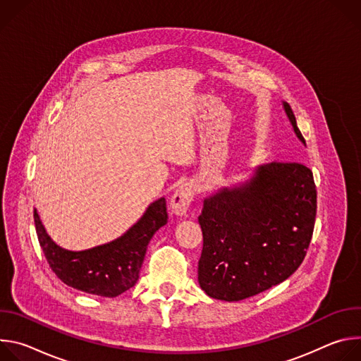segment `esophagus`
I'll use <instances>...</instances> for the list:
<instances>
[{"label":"esophagus","mask_w":361,"mask_h":361,"mask_svg":"<svg viewBox=\"0 0 361 361\" xmlns=\"http://www.w3.org/2000/svg\"><path fill=\"white\" fill-rule=\"evenodd\" d=\"M194 195H195V191L192 184L187 183L178 187L171 198V212L177 216H184L190 209Z\"/></svg>","instance_id":"1"}]
</instances>
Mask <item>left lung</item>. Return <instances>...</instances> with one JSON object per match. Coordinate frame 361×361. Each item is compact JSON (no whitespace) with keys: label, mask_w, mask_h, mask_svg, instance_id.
I'll return each instance as SVG.
<instances>
[{"label":"left lung","mask_w":361,"mask_h":361,"mask_svg":"<svg viewBox=\"0 0 361 361\" xmlns=\"http://www.w3.org/2000/svg\"><path fill=\"white\" fill-rule=\"evenodd\" d=\"M297 137L294 113L284 102ZM317 213L313 171L274 161L235 188L204 201L198 283L210 297L240 301L288 279L302 263Z\"/></svg>","instance_id":"1"}]
</instances>
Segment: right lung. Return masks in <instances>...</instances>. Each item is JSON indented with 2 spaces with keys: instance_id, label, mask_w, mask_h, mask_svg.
Here are the masks:
<instances>
[{
  "instance_id": "obj_1",
  "label": "right lung",
  "mask_w": 361,
  "mask_h": 361,
  "mask_svg": "<svg viewBox=\"0 0 361 361\" xmlns=\"http://www.w3.org/2000/svg\"><path fill=\"white\" fill-rule=\"evenodd\" d=\"M167 219L166 200L160 198L152 202L141 220L118 240L75 252L59 247L49 238L37 210H34L38 241L51 270L73 288L110 298L120 295L137 283L147 245L156 231L167 224Z\"/></svg>"
}]
</instances>
